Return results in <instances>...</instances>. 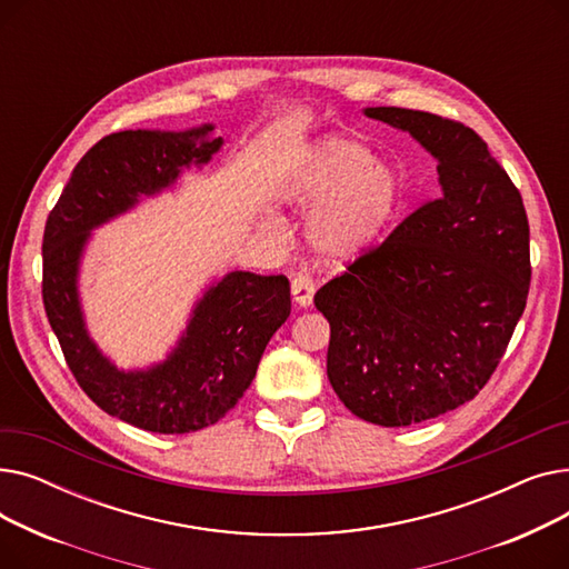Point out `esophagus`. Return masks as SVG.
Instances as JSON below:
<instances>
[{
  "mask_svg": "<svg viewBox=\"0 0 569 569\" xmlns=\"http://www.w3.org/2000/svg\"><path fill=\"white\" fill-rule=\"evenodd\" d=\"M290 290H292V302L297 307H302V309L311 307L313 295H316V283L309 274H297L290 283Z\"/></svg>",
  "mask_w": 569,
  "mask_h": 569,
  "instance_id": "1",
  "label": "esophagus"
}]
</instances>
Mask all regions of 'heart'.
Wrapping results in <instances>:
<instances>
[{"mask_svg":"<svg viewBox=\"0 0 569 569\" xmlns=\"http://www.w3.org/2000/svg\"><path fill=\"white\" fill-rule=\"evenodd\" d=\"M279 193L297 207L320 203L309 221L311 247L325 260H350L392 223L403 182L390 163L373 161L367 144L327 136L288 170Z\"/></svg>","mask_w":569,"mask_h":569,"instance_id":"obj_1","label":"heart"}]
</instances>
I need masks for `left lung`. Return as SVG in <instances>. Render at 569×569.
<instances>
[{
    "label": "left lung",
    "mask_w": 569,
    "mask_h": 569,
    "mask_svg": "<svg viewBox=\"0 0 569 569\" xmlns=\"http://www.w3.org/2000/svg\"><path fill=\"white\" fill-rule=\"evenodd\" d=\"M408 131L438 163L440 193L385 242L325 283L327 378L371 425L408 427L475 399L512 339L530 286V230L519 189L461 122L367 108Z\"/></svg>",
    "instance_id": "8db88e82"
}]
</instances>
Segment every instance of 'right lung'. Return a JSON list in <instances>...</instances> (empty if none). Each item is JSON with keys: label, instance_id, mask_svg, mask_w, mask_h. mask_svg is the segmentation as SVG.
<instances>
[{"label": "right lung", "instance_id": "right-lung-1", "mask_svg": "<svg viewBox=\"0 0 569 569\" xmlns=\"http://www.w3.org/2000/svg\"><path fill=\"white\" fill-rule=\"evenodd\" d=\"M214 127L119 131L73 168L43 232V305L82 392L112 417L152 433L217 425L244 397L264 346L290 316L283 274L228 272L196 302L187 330L159 365L119 369L89 337L78 274L94 228L170 189L184 168L204 166L223 138Z\"/></svg>", "mask_w": 569, "mask_h": 569}]
</instances>
